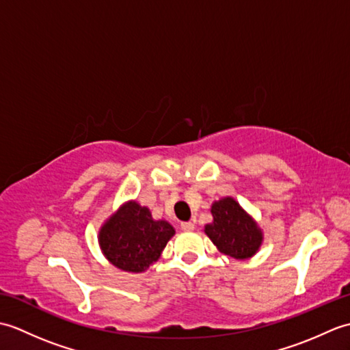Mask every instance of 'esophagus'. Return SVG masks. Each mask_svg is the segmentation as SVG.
Segmentation results:
<instances>
[{
	"instance_id": "esophagus-1",
	"label": "esophagus",
	"mask_w": 350,
	"mask_h": 350,
	"mask_svg": "<svg viewBox=\"0 0 350 350\" xmlns=\"http://www.w3.org/2000/svg\"><path fill=\"white\" fill-rule=\"evenodd\" d=\"M180 228L183 230V232H191V230H194V224H192L191 221L182 222V224H180Z\"/></svg>"
}]
</instances>
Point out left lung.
I'll list each match as a JSON object with an SVG mask.
<instances>
[{"mask_svg": "<svg viewBox=\"0 0 350 350\" xmlns=\"http://www.w3.org/2000/svg\"><path fill=\"white\" fill-rule=\"evenodd\" d=\"M211 212L213 221L206 224L204 233L222 254L237 260L256 254L263 242V233L234 198L218 200L212 204Z\"/></svg>", "mask_w": 350, "mask_h": 350, "instance_id": "8db88e82", "label": "left lung"}]
</instances>
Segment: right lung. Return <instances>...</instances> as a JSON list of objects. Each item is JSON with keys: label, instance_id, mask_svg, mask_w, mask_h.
<instances>
[{"label": "right lung", "instance_id": "1", "mask_svg": "<svg viewBox=\"0 0 350 350\" xmlns=\"http://www.w3.org/2000/svg\"><path fill=\"white\" fill-rule=\"evenodd\" d=\"M174 233L167 221H154L147 207L128 202L105 221L98 239L109 263L122 271L138 273L161 257Z\"/></svg>", "mask_w": 350, "mask_h": 350}]
</instances>
